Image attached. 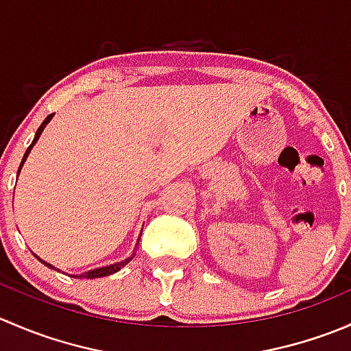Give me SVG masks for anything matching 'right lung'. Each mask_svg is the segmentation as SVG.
<instances>
[{"label":"right lung","mask_w":351,"mask_h":351,"mask_svg":"<svg viewBox=\"0 0 351 351\" xmlns=\"http://www.w3.org/2000/svg\"><path fill=\"white\" fill-rule=\"evenodd\" d=\"M52 117H54V113H51V115H47V119H45L44 122H42V125L38 127V129H37V132H35V137H34V141H32V144H30V146H28L27 153H25V156H23V159H22V165H20V168H19V173H20V169H22V166H23L25 159H27L28 153H30V151H32V147H34V144L37 143V141H38V137H40L42 130L45 129V125H47V123L51 122V119H52ZM139 241H141V238H139ZM134 256H136V254H132V256H129V258H127V260L120 261V263H113V265H110V267L95 268V270H90V271H86V274H81V275H73V277H74V278H100V277H107V275H112V274H115V271H119L120 268H122V267H125V265L129 263V261L132 260ZM37 258H38V256H37ZM38 260H40V258H38ZM40 261H42V260H40ZM42 263H44V265H47L49 268H54V267H52V265H49L47 261H42Z\"/></svg>","instance_id":"right-lung-1"}]
</instances>
